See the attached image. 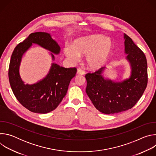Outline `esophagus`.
Wrapping results in <instances>:
<instances>
[{
    "instance_id": "obj_1",
    "label": "esophagus",
    "mask_w": 156,
    "mask_h": 156,
    "mask_svg": "<svg viewBox=\"0 0 156 156\" xmlns=\"http://www.w3.org/2000/svg\"><path fill=\"white\" fill-rule=\"evenodd\" d=\"M77 74L78 75H83L85 74V72L83 70H81V69H78L77 70Z\"/></svg>"
}]
</instances>
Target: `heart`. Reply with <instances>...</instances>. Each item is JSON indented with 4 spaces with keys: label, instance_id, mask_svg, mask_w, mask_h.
<instances>
[{
    "label": "heart",
    "instance_id": "b5f03b06",
    "mask_svg": "<svg viewBox=\"0 0 156 156\" xmlns=\"http://www.w3.org/2000/svg\"><path fill=\"white\" fill-rule=\"evenodd\" d=\"M114 48L112 39L101 34H93L76 39L72 46H66L65 55L71 61L75 62L80 55L85 56V62L89 68L99 70L108 61Z\"/></svg>",
    "mask_w": 156,
    "mask_h": 156
}]
</instances>
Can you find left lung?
Segmentation results:
<instances>
[{"label": "left lung", "mask_w": 156, "mask_h": 156, "mask_svg": "<svg viewBox=\"0 0 156 156\" xmlns=\"http://www.w3.org/2000/svg\"><path fill=\"white\" fill-rule=\"evenodd\" d=\"M125 54L131 74L128 78L114 81L105 78L102 67L87 73L86 92L94 107L105 114H113L131 108L142 96L147 83V63L143 52L124 34Z\"/></svg>", "instance_id": "1"}]
</instances>
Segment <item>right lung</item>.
I'll return each instance as SVG.
<instances>
[{
    "mask_svg": "<svg viewBox=\"0 0 156 156\" xmlns=\"http://www.w3.org/2000/svg\"><path fill=\"white\" fill-rule=\"evenodd\" d=\"M33 44L51 52L52 61L54 54L58 55L60 47L50 33H31L15 48L10 62L9 78L12 91L19 102L31 112L47 114L55 110L65 96L70 81L76 73V68H64L53 62L49 73L36 83L25 84L20 74V66L24 54Z\"/></svg>",
    "mask_w": 156,
    "mask_h": 156,
    "instance_id": "right-lung-1",
    "label": "right lung"
}]
</instances>
